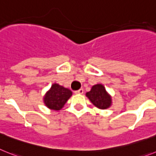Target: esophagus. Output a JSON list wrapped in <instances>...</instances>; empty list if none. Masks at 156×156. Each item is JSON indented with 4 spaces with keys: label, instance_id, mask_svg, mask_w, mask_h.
Segmentation results:
<instances>
[{
    "label": "esophagus",
    "instance_id": "esophagus-1",
    "mask_svg": "<svg viewBox=\"0 0 156 156\" xmlns=\"http://www.w3.org/2000/svg\"><path fill=\"white\" fill-rule=\"evenodd\" d=\"M84 92V90L82 89H80L78 90H76V91L74 92V93H76V94H82Z\"/></svg>",
    "mask_w": 156,
    "mask_h": 156
}]
</instances>
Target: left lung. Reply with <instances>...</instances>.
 Returning a JSON list of instances; mask_svg holds the SVG:
<instances>
[{"label": "left lung", "mask_w": 156, "mask_h": 156, "mask_svg": "<svg viewBox=\"0 0 156 156\" xmlns=\"http://www.w3.org/2000/svg\"><path fill=\"white\" fill-rule=\"evenodd\" d=\"M86 97L95 106L101 109L108 108L112 104L111 97L108 94L104 86L101 84L93 86L91 90L86 93Z\"/></svg>", "instance_id": "1"}]
</instances>
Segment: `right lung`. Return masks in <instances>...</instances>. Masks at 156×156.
I'll use <instances>...</instances> for the list:
<instances>
[{"instance_id": "1", "label": "right lung", "mask_w": 156, "mask_h": 156, "mask_svg": "<svg viewBox=\"0 0 156 156\" xmlns=\"http://www.w3.org/2000/svg\"><path fill=\"white\" fill-rule=\"evenodd\" d=\"M71 95L72 92L70 89L58 84H53L49 91L44 96V102L50 109L59 110L63 108Z\"/></svg>"}]
</instances>
